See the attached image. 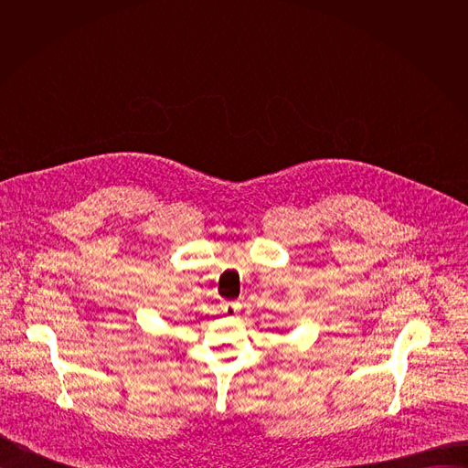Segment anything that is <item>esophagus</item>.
<instances>
[{
	"instance_id": "34e87169",
	"label": "esophagus",
	"mask_w": 468,
	"mask_h": 468,
	"mask_svg": "<svg viewBox=\"0 0 468 468\" xmlns=\"http://www.w3.org/2000/svg\"><path fill=\"white\" fill-rule=\"evenodd\" d=\"M224 311H226L228 314H237V313L240 311V303H239V302H228V303L224 305Z\"/></svg>"
}]
</instances>
